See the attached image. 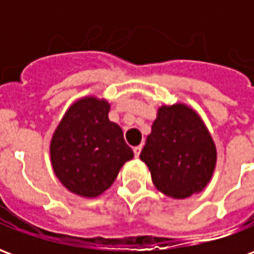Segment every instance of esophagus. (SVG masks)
<instances>
[{
	"mask_svg": "<svg viewBox=\"0 0 254 254\" xmlns=\"http://www.w3.org/2000/svg\"><path fill=\"white\" fill-rule=\"evenodd\" d=\"M141 149H143L141 145H138V147H134V148H133V152H134V156H136V158L140 156V154H141Z\"/></svg>",
	"mask_w": 254,
	"mask_h": 254,
	"instance_id": "esophagus-1",
	"label": "esophagus"
}]
</instances>
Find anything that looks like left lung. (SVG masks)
Listing matches in <instances>:
<instances>
[{
  "label": "left lung",
  "mask_w": 254,
  "mask_h": 254,
  "mask_svg": "<svg viewBox=\"0 0 254 254\" xmlns=\"http://www.w3.org/2000/svg\"><path fill=\"white\" fill-rule=\"evenodd\" d=\"M166 196L187 198L207 187L216 163L215 144L200 117L185 105L162 106L140 154Z\"/></svg>",
  "instance_id": "8db88e82"
}]
</instances>
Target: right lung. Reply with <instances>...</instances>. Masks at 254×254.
Wrapping results in <instances>:
<instances>
[{
	"mask_svg": "<svg viewBox=\"0 0 254 254\" xmlns=\"http://www.w3.org/2000/svg\"><path fill=\"white\" fill-rule=\"evenodd\" d=\"M106 100L84 98L64 116L50 144L56 176L67 190L99 196L116 181L122 165L133 158L122 129L109 120Z\"/></svg>",
	"mask_w": 254,
	"mask_h": 254,
	"instance_id": "add662e5",
	"label": "right lung"
}]
</instances>
